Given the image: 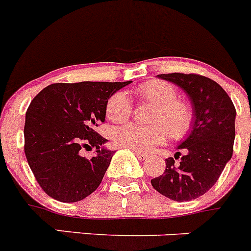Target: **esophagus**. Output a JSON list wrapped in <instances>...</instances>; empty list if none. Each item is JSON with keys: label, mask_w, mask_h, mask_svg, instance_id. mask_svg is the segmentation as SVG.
Instances as JSON below:
<instances>
[{"label": "esophagus", "mask_w": 251, "mask_h": 251, "mask_svg": "<svg viewBox=\"0 0 251 251\" xmlns=\"http://www.w3.org/2000/svg\"><path fill=\"white\" fill-rule=\"evenodd\" d=\"M135 154H136V157L139 158L140 161H145L149 158V154L146 153H141V152H135Z\"/></svg>", "instance_id": "1"}]
</instances>
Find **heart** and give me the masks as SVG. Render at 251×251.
Listing matches in <instances>:
<instances>
[{"label":"heart","instance_id":"b5f03b06","mask_svg":"<svg viewBox=\"0 0 251 251\" xmlns=\"http://www.w3.org/2000/svg\"><path fill=\"white\" fill-rule=\"evenodd\" d=\"M136 94L142 100L156 105L152 116L154 125L127 124L115 128L111 139L116 146L136 152H149L165 141L167 132L175 140L188 135L193 125V110L188 102L177 99L178 91L176 86L167 81L151 80L137 86ZM105 111L109 120L124 123L130 118L132 104L124 91H116L107 100Z\"/></svg>","mask_w":251,"mask_h":251}]
</instances>
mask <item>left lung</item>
Instances as JSON below:
<instances>
[{
    "label": "left lung",
    "instance_id": "8db88e82",
    "mask_svg": "<svg viewBox=\"0 0 251 251\" xmlns=\"http://www.w3.org/2000/svg\"><path fill=\"white\" fill-rule=\"evenodd\" d=\"M160 79L179 86L191 101L193 125L176 152L166 160L163 175L151 179L158 193L176 202H188L207 193L233 154L236 111L233 101L218 83L197 74H160Z\"/></svg>",
    "mask_w": 251,
    "mask_h": 251
}]
</instances>
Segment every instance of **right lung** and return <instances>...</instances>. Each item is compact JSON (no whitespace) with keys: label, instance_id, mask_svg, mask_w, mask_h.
I'll list each match as a JSON object with an SVG mask.
<instances>
[{"label":"right lung","instance_id":"obj_1","mask_svg":"<svg viewBox=\"0 0 251 251\" xmlns=\"http://www.w3.org/2000/svg\"><path fill=\"white\" fill-rule=\"evenodd\" d=\"M132 83L81 81L50 84L36 95L25 112V153L37 182L49 197L79 202L101 183L114 151L95 131L106 116L112 94ZM81 147H95L90 160Z\"/></svg>","mask_w":251,"mask_h":251}]
</instances>
